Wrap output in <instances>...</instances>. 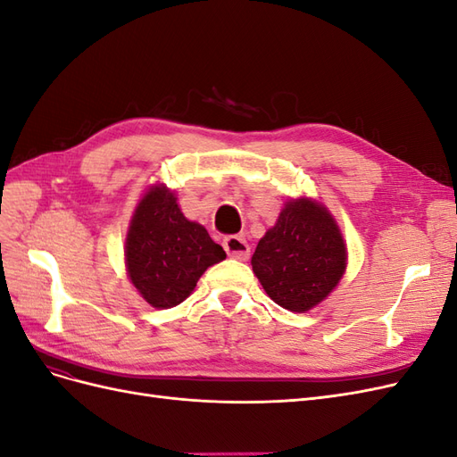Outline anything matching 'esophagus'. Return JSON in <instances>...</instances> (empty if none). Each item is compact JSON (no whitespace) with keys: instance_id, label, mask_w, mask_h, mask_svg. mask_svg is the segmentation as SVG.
Returning <instances> with one entry per match:
<instances>
[{"instance_id":"1","label":"esophagus","mask_w":457,"mask_h":457,"mask_svg":"<svg viewBox=\"0 0 457 457\" xmlns=\"http://www.w3.org/2000/svg\"><path fill=\"white\" fill-rule=\"evenodd\" d=\"M223 247L225 252L228 253V257L238 259V261H245L250 257V245H247L244 237H238V234H232V237H227L223 240Z\"/></svg>"}]
</instances>
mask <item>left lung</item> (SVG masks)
<instances>
[{"instance_id": "1", "label": "left lung", "mask_w": 457, "mask_h": 457, "mask_svg": "<svg viewBox=\"0 0 457 457\" xmlns=\"http://www.w3.org/2000/svg\"><path fill=\"white\" fill-rule=\"evenodd\" d=\"M347 265L336 220L309 198L286 204L252 257L253 272L280 307L305 312L337 286Z\"/></svg>"}]
</instances>
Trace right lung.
Wrapping results in <instances>:
<instances>
[{
  "instance_id": "1",
  "label": "right lung",
  "mask_w": 457,
  "mask_h": 457,
  "mask_svg": "<svg viewBox=\"0 0 457 457\" xmlns=\"http://www.w3.org/2000/svg\"><path fill=\"white\" fill-rule=\"evenodd\" d=\"M225 257L207 230L181 213L165 187H154L137 205L126 262L133 286L152 307L170 309L183 303L205 269Z\"/></svg>"
}]
</instances>
